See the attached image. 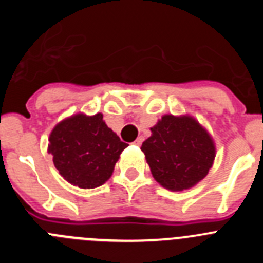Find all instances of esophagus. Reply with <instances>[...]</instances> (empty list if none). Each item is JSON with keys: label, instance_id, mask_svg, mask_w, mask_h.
Returning <instances> with one entry per match:
<instances>
[{"label": "esophagus", "instance_id": "34e87169", "mask_svg": "<svg viewBox=\"0 0 263 263\" xmlns=\"http://www.w3.org/2000/svg\"><path fill=\"white\" fill-rule=\"evenodd\" d=\"M142 142H143V137H138V138H137L136 141H134V145L139 146Z\"/></svg>", "mask_w": 263, "mask_h": 263}]
</instances>
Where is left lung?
Masks as SVG:
<instances>
[{
  "label": "left lung",
  "mask_w": 263,
  "mask_h": 263,
  "mask_svg": "<svg viewBox=\"0 0 263 263\" xmlns=\"http://www.w3.org/2000/svg\"><path fill=\"white\" fill-rule=\"evenodd\" d=\"M141 146L154 179L170 191H183L204 179L216 155L210 133L191 116L164 115Z\"/></svg>",
  "instance_id": "left-lung-1"
}]
</instances>
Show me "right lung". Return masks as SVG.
I'll return each mask as SVG.
<instances>
[{
    "mask_svg": "<svg viewBox=\"0 0 263 263\" xmlns=\"http://www.w3.org/2000/svg\"><path fill=\"white\" fill-rule=\"evenodd\" d=\"M126 147L101 113L71 116L57 124L48 138V154L60 175L84 190L103 185Z\"/></svg>",
    "mask_w": 263,
    "mask_h": 263,
    "instance_id": "obj_1",
    "label": "right lung"
}]
</instances>
